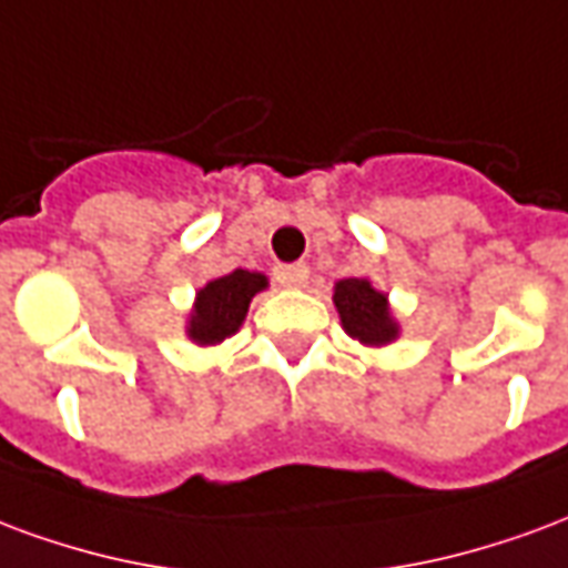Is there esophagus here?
Here are the masks:
<instances>
[{
  "instance_id": "esophagus-1",
  "label": "esophagus",
  "mask_w": 568,
  "mask_h": 568,
  "mask_svg": "<svg viewBox=\"0 0 568 568\" xmlns=\"http://www.w3.org/2000/svg\"><path fill=\"white\" fill-rule=\"evenodd\" d=\"M275 278L281 287H305L308 281V266L305 263H290V266L275 268Z\"/></svg>"
}]
</instances>
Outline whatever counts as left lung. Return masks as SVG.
Listing matches in <instances>:
<instances>
[{
	"mask_svg": "<svg viewBox=\"0 0 568 568\" xmlns=\"http://www.w3.org/2000/svg\"><path fill=\"white\" fill-rule=\"evenodd\" d=\"M333 305L345 329L354 342L366 347L393 345L403 326L396 321L387 293L372 287L369 278H342L333 287Z\"/></svg>",
	"mask_w": 568,
	"mask_h": 568,
	"instance_id": "obj_1",
	"label": "left lung"
}]
</instances>
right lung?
Returning a JSON list of instances; mask_svg holds the SVG:
<instances>
[{"mask_svg":"<svg viewBox=\"0 0 568 568\" xmlns=\"http://www.w3.org/2000/svg\"><path fill=\"white\" fill-rule=\"evenodd\" d=\"M268 287V278L263 272L251 268H233L221 278L209 281L205 287L196 290V300L187 314L184 333L193 345L211 347L226 342L230 335L242 329L251 300L256 293Z\"/></svg>","mask_w":568,"mask_h":568,"instance_id":"obj_1","label":"right lung"}]
</instances>
